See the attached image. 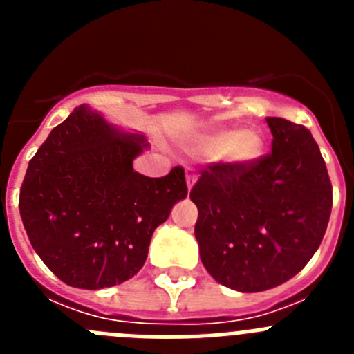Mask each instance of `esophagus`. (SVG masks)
Masks as SVG:
<instances>
[{
    "label": "esophagus",
    "instance_id": "34e87169",
    "mask_svg": "<svg viewBox=\"0 0 354 354\" xmlns=\"http://www.w3.org/2000/svg\"><path fill=\"white\" fill-rule=\"evenodd\" d=\"M196 183V174L193 168H186V184H187V189H192Z\"/></svg>",
    "mask_w": 354,
    "mask_h": 354
}]
</instances>
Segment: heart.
I'll return each mask as SVG.
<instances>
[{
	"label": "heart",
	"instance_id": "heart-1",
	"mask_svg": "<svg viewBox=\"0 0 354 354\" xmlns=\"http://www.w3.org/2000/svg\"><path fill=\"white\" fill-rule=\"evenodd\" d=\"M198 149L205 154H223L234 165H248L262 154L264 140L255 131L220 129L205 136Z\"/></svg>",
	"mask_w": 354,
	"mask_h": 354
}]
</instances>
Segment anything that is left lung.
<instances>
[{"label":"left lung","instance_id":"obj_1","mask_svg":"<svg viewBox=\"0 0 354 354\" xmlns=\"http://www.w3.org/2000/svg\"><path fill=\"white\" fill-rule=\"evenodd\" d=\"M266 122L270 154L248 165H209L189 193L202 264L239 292L273 289L298 274L317 252L333 204L310 131L286 118Z\"/></svg>","mask_w":354,"mask_h":354}]
</instances>
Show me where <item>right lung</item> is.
<instances>
[{
    "label": "right lung",
    "instance_id": "1",
    "mask_svg": "<svg viewBox=\"0 0 354 354\" xmlns=\"http://www.w3.org/2000/svg\"><path fill=\"white\" fill-rule=\"evenodd\" d=\"M145 136L80 106L28 165L19 211L31 246L71 287L126 282L147 261L156 228L186 198L184 170L152 179L133 170Z\"/></svg>",
    "mask_w": 354,
    "mask_h": 354
}]
</instances>
